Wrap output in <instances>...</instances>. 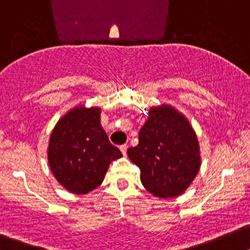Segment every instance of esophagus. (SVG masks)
Here are the masks:
<instances>
[{
    "label": "esophagus",
    "mask_w": 250,
    "mask_h": 250,
    "mask_svg": "<svg viewBox=\"0 0 250 250\" xmlns=\"http://www.w3.org/2000/svg\"><path fill=\"white\" fill-rule=\"evenodd\" d=\"M127 148H128L127 145H122V146H121V147H120L121 152L123 153V156H125V154H127Z\"/></svg>",
    "instance_id": "obj_1"
}]
</instances>
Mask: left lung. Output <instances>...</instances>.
Instances as JSON below:
<instances>
[{
  "mask_svg": "<svg viewBox=\"0 0 250 250\" xmlns=\"http://www.w3.org/2000/svg\"><path fill=\"white\" fill-rule=\"evenodd\" d=\"M127 153L141 169L142 184L159 198L181 195L201 167L194 130L186 117L166 104L149 109L138 146Z\"/></svg>",
  "mask_w": 250,
  "mask_h": 250,
  "instance_id": "obj_1",
  "label": "left lung"
}]
</instances>
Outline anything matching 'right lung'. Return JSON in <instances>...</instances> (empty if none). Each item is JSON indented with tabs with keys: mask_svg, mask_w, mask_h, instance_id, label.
<instances>
[{
	"mask_svg": "<svg viewBox=\"0 0 250 250\" xmlns=\"http://www.w3.org/2000/svg\"><path fill=\"white\" fill-rule=\"evenodd\" d=\"M100 113V108L76 107L58 121L49 138V168L56 179L76 194L96 189L111 162L122 157L103 130Z\"/></svg>",
	"mask_w": 250,
	"mask_h": 250,
	"instance_id": "obj_1",
	"label": "right lung"
}]
</instances>
